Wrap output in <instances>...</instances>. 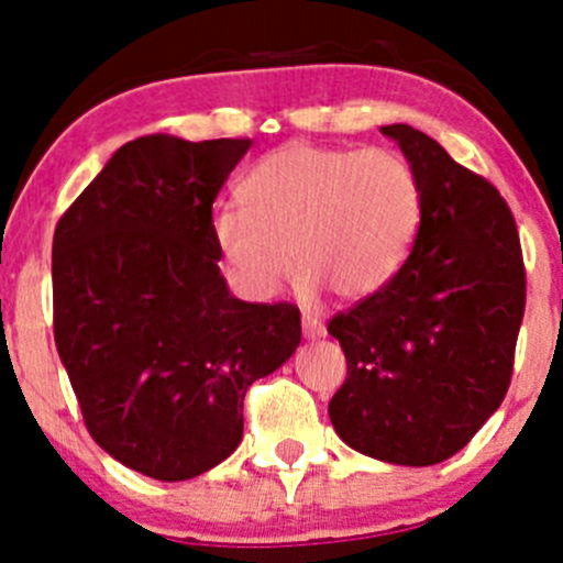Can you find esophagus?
Instances as JSON below:
<instances>
[{
  "label": "esophagus",
  "mask_w": 563,
  "mask_h": 563,
  "mask_svg": "<svg viewBox=\"0 0 563 563\" xmlns=\"http://www.w3.org/2000/svg\"><path fill=\"white\" fill-rule=\"evenodd\" d=\"M302 332H305V338H321L323 332H327V327H323L321 321H318V318H313V316H305L302 318Z\"/></svg>",
  "instance_id": "1"
}]
</instances>
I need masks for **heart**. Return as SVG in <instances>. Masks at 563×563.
<instances>
[{
  "label": "heart",
  "mask_w": 563,
  "mask_h": 563,
  "mask_svg": "<svg viewBox=\"0 0 563 563\" xmlns=\"http://www.w3.org/2000/svg\"><path fill=\"white\" fill-rule=\"evenodd\" d=\"M240 196L212 231L253 297H269L291 261L308 294L371 297L402 266L422 212L417 176L391 150L280 146L250 168Z\"/></svg>",
  "instance_id": "b5f03b06"
}]
</instances>
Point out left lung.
Segmentation results:
<instances>
[{
	"mask_svg": "<svg viewBox=\"0 0 563 563\" xmlns=\"http://www.w3.org/2000/svg\"><path fill=\"white\" fill-rule=\"evenodd\" d=\"M411 163L422 220L397 275L329 318L349 376L329 419L349 446L397 465L463 450L512 382L526 266L512 209L485 176L408 124L382 128Z\"/></svg>",
	"mask_w": 563,
	"mask_h": 563,
	"instance_id": "1",
	"label": "left lung"
}]
</instances>
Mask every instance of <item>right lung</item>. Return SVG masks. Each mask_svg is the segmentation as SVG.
I'll return each instance as SVG.
<instances>
[{
    "instance_id": "add662e5",
    "label": "right lung",
    "mask_w": 563,
    "mask_h": 563,
    "mask_svg": "<svg viewBox=\"0 0 563 563\" xmlns=\"http://www.w3.org/2000/svg\"><path fill=\"white\" fill-rule=\"evenodd\" d=\"M250 139L141 135L54 231V340L89 435L161 482L240 446L242 400L297 351L291 302H242L220 275L212 203Z\"/></svg>"
}]
</instances>
